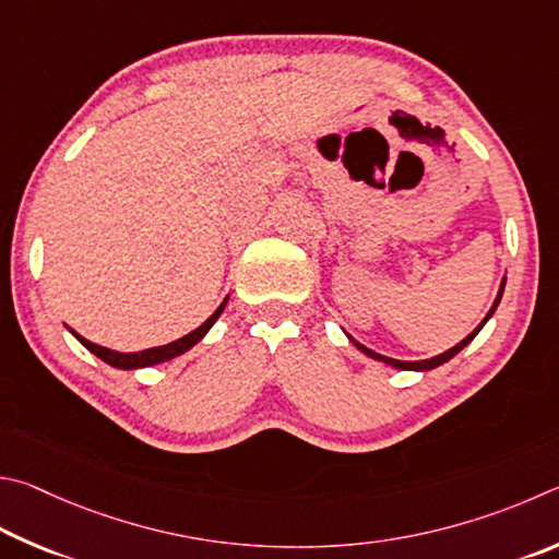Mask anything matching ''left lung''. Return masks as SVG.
Returning <instances> with one entry per match:
<instances>
[{
  "label": "left lung",
  "mask_w": 559,
  "mask_h": 559,
  "mask_svg": "<svg viewBox=\"0 0 559 559\" xmlns=\"http://www.w3.org/2000/svg\"><path fill=\"white\" fill-rule=\"evenodd\" d=\"M503 287H506V277L501 280V287H498V295H496V299H493V305H491V309H488V314L484 317V321L481 324H478L472 334H468L464 341H459L456 346H452L449 350H444V354H439V356H432V358H425V360H397V358H388V356H380V354H376V350H370L368 346H364V344H358V341L354 338V336H348V341L350 344H354L360 354H366L368 358H373V360H380V364H385V366H390V368H395V370H417V373H425V370H432V368H437V366H442V364H447V360H452L459 350L462 348H466L468 344H472V341L476 338V334L478 331L484 329V324L488 319L493 317V311L498 309V301H501V297H503Z\"/></svg>",
  "instance_id": "8db88e82"
}]
</instances>
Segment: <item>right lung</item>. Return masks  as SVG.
I'll return each instance as SVG.
<instances>
[{"instance_id": "obj_1", "label": "right lung", "mask_w": 559, "mask_h": 559, "mask_svg": "<svg viewBox=\"0 0 559 559\" xmlns=\"http://www.w3.org/2000/svg\"><path fill=\"white\" fill-rule=\"evenodd\" d=\"M225 305H228V297H225V299L221 301V307L215 309L213 314H211L209 319H205L199 329H193L191 334L176 338V341H171V344L154 346V348H144V350H134V354H122V350H112V348L97 346V344H93V341H87V338H83L81 334H75V331H73L71 326H68V331H71V334H73L78 341H81V344H83L87 350H91L93 356L105 360L107 366L120 368V370H136V368H150V366L166 364V360H171V358H176V356L186 354V350H191L205 334H209L215 321H218V317L223 314Z\"/></svg>"}]
</instances>
